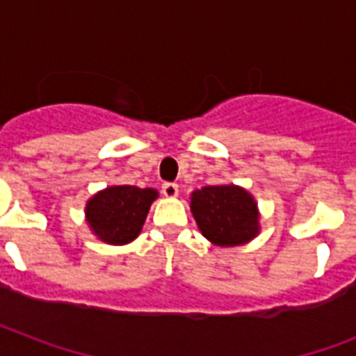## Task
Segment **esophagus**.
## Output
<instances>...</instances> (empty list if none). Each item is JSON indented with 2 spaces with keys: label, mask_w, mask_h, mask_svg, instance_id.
Segmentation results:
<instances>
[{
  "label": "esophagus",
  "mask_w": 356,
  "mask_h": 356,
  "mask_svg": "<svg viewBox=\"0 0 356 356\" xmlns=\"http://www.w3.org/2000/svg\"><path fill=\"white\" fill-rule=\"evenodd\" d=\"M162 194L166 197H177L179 186L175 183H164L162 184Z\"/></svg>",
  "instance_id": "34e87169"
}]
</instances>
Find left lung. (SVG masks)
Returning <instances> with one entry per match:
<instances>
[{"label": "left lung", "mask_w": 356, "mask_h": 356, "mask_svg": "<svg viewBox=\"0 0 356 356\" xmlns=\"http://www.w3.org/2000/svg\"><path fill=\"white\" fill-rule=\"evenodd\" d=\"M201 234L222 248H233L259 234V209L248 190L234 184L205 186L190 197Z\"/></svg>", "instance_id": "1"}]
</instances>
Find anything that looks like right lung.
<instances>
[{"instance_id":"right-lung-1","label":"right lung","mask_w":356,"mask_h":356,"mask_svg":"<svg viewBox=\"0 0 356 356\" xmlns=\"http://www.w3.org/2000/svg\"><path fill=\"white\" fill-rule=\"evenodd\" d=\"M159 197L153 188L108 186L86 203V222L99 240L113 245L133 242L142 231L151 203Z\"/></svg>"}]
</instances>
